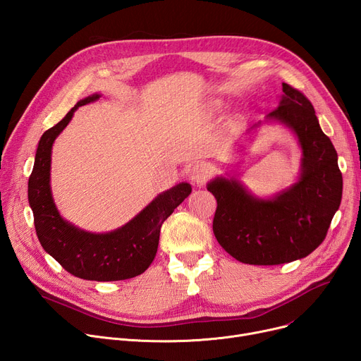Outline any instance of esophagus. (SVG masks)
Returning a JSON list of instances; mask_svg holds the SVG:
<instances>
[{
  "instance_id": "esophagus-1",
  "label": "esophagus",
  "mask_w": 361,
  "mask_h": 361,
  "mask_svg": "<svg viewBox=\"0 0 361 361\" xmlns=\"http://www.w3.org/2000/svg\"><path fill=\"white\" fill-rule=\"evenodd\" d=\"M209 166H207L206 164L203 162H199V164H195L192 168H190V173H188V177H190L192 183L195 184H203L207 178V176H209Z\"/></svg>"
}]
</instances>
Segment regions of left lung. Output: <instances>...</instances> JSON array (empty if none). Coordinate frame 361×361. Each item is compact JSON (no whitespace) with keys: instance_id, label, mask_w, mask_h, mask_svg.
I'll use <instances>...</instances> for the list:
<instances>
[{"instance_id":"8db88e82","label":"left lung","mask_w":361,"mask_h":361,"mask_svg":"<svg viewBox=\"0 0 361 361\" xmlns=\"http://www.w3.org/2000/svg\"><path fill=\"white\" fill-rule=\"evenodd\" d=\"M267 124L287 127L297 139L301 159L291 185L259 197L234 176H216L206 184L218 203L214 218L218 243L249 264H281L309 256L325 240L343 197L338 154L305 94L282 83L278 108L253 124L235 149L241 152Z\"/></svg>"}]
</instances>
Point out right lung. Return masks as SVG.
I'll return each instance as SVG.
<instances>
[{
	"mask_svg": "<svg viewBox=\"0 0 361 361\" xmlns=\"http://www.w3.org/2000/svg\"><path fill=\"white\" fill-rule=\"evenodd\" d=\"M101 98L93 93L74 105L67 116L47 130L37 143L27 199L35 230L44 250L71 275L87 281H123L143 274L154 262L164 221L192 193L183 181L155 196L128 222L108 233L79 228L61 216L51 190V155L55 139L71 121L79 106Z\"/></svg>",
	"mask_w": 361,
	"mask_h": 361,
	"instance_id": "1",
	"label": "right lung"
}]
</instances>
